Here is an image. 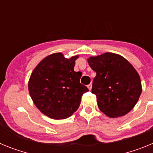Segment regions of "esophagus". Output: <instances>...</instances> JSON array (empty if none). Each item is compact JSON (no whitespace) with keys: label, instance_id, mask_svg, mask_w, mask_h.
I'll list each match as a JSON object with an SVG mask.
<instances>
[{"label":"esophagus","instance_id":"34e87169","mask_svg":"<svg viewBox=\"0 0 153 153\" xmlns=\"http://www.w3.org/2000/svg\"><path fill=\"white\" fill-rule=\"evenodd\" d=\"M87 87H88L89 90H91V89H92V84H91V83H90V84H89L88 86H87Z\"/></svg>","mask_w":153,"mask_h":153}]
</instances>
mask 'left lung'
Wrapping results in <instances>:
<instances>
[{
	"label": "left lung",
	"mask_w": 153,
	"mask_h": 153,
	"mask_svg": "<svg viewBox=\"0 0 153 153\" xmlns=\"http://www.w3.org/2000/svg\"><path fill=\"white\" fill-rule=\"evenodd\" d=\"M96 72L92 93L98 107L111 118L122 117L134 107L142 93L140 77L134 67L122 56L106 53L88 59Z\"/></svg>",
	"instance_id": "8db88e82"
}]
</instances>
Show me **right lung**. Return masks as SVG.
Listing matches in <instances>:
<instances>
[{
	"instance_id": "1",
	"label": "right lung",
	"mask_w": 153,
	"mask_h": 153,
	"mask_svg": "<svg viewBox=\"0 0 153 153\" xmlns=\"http://www.w3.org/2000/svg\"><path fill=\"white\" fill-rule=\"evenodd\" d=\"M78 56L66 59L61 53L49 55L31 74L28 89L35 106L55 120L70 117L79 107L88 88L79 82L82 73L74 71Z\"/></svg>"
}]
</instances>
